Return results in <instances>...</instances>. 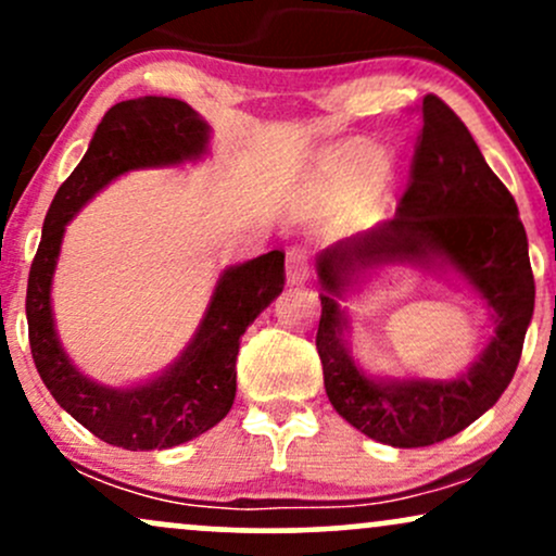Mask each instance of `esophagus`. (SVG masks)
<instances>
[{
	"label": "esophagus",
	"mask_w": 556,
	"mask_h": 556,
	"mask_svg": "<svg viewBox=\"0 0 556 556\" xmlns=\"http://www.w3.org/2000/svg\"><path fill=\"white\" fill-rule=\"evenodd\" d=\"M308 279V253L303 248H290L287 251V282L300 285Z\"/></svg>",
	"instance_id": "1"
}]
</instances>
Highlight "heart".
Returning <instances> with one entry per match:
<instances>
[{
  "label": "heart",
  "mask_w": 556,
  "mask_h": 556,
  "mask_svg": "<svg viewBox=\"0 0 556 556\" xmlns=\"http://www.w3.org/2000/svg\"><path fill=\"white\" fill-rule=\"evenodd\" d=\"M381 164H384V156L376 146L363 143V140H350V143H342L334 151H329L321 169L331 182L358 185L379 175Z\"/></svg>",
  "instance_id": "obj_1"
}]
</instances>
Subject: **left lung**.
Instances as JSON below:
<instances>
[{"mask_svg":"<svg viewBox=\"0 0 556 556\" xmlns=\"http://www.w3.org/2000/svg\"><path fill=\"white\" fill-rule=\"evenodd\" d=\"M420 112L424 127L397 212L324 251L316 264L324 287L316 350L327 397L350 426L392 446L444 442L502 397L520 363L535 300L515 198L491 172L463 119L439 96H426ZM437 260L463 273L488 300L495 337L457 380H371L349 358L341 337L346 319L336 298L355 273L387 263L430 268Z\"/></svg>","mask_w":556,"mask_h":556,"instance_id":"left-lung-1","label":"left lung"}]
</instances>
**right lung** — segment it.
I'll return each instance as SVG.
<instances>
[{
    "label": "right lung",
    "instance_id": "obj_1",
    "mask_svg": "<svg viewBox=\"0 0 556 556\" xmlns=\"http://www.w3.org/2000/svg\"><path fill=\"white\" fill-rule=\"evenodd\" d=\"M208 125L180 99L140 96L119 101L96 127L91 146L56 190L28 274V340L38 376L60 407L101 442L123 450H167L206 433L235 402L240 337L285 287V253L229 266L206 316L175 366L146 384H96L70 363L52 316V279L67 222L114 177L130 169L172 167L206 154Z\"/></svg>",
    "mask_w": 556,
    "mask_h": 556
}]
</instances>
